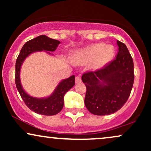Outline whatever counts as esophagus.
<instances>
[{"label": "esophagus", "mask_w": 151, "mask_h": 151, "mask_svg": "<svg viewBox=\"0 0 151 151\" xmlns=\"http://www.w3.org/2000/svg\"><path fill=\"white\" fill-rule=\"evenodd\" d=\"M75 81H76V83H81V77H76Z\"/></svg>", "instance_id": "obj_1"}]
</instances>
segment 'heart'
I'll list each match as a JSON object with an SVG mask.
<instances>
[{
    "mask_svg": "<svg viewBox=\"0 0 151 151\" xmlns=\"http://www.w3.org/2000/svg\"><path fill=\"white\" fill-rule=\"evenodd\" d=\"M114 55L115 50L111 45L94 43L76 52L74 61L78 65H89V70L96 71L111 61Z\"/></svg>",
    "mask_w": 151,
    "mask_h": 151,
    "instance_id": "b5f03b06",
    "label": "heart"
}]
</instances>
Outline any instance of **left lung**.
<instances>
[{"label": "left lung", "mask_w": 151, "mask_h": 151, "mask_svg": "<svg viewBox=\"0 0 151 151\" xmlns=\"http://www.w3.org/2000/svg\"><path fill=\"white\" fill-rule=\"evenodd\" d=\"M116 58L104 67L81 77L86 92L84 104L89 112L104 116L115 113L129 99L134 81L133 61L127 47L117 40Z\"/></svg>", "instance_id": "1"}]
</instances>
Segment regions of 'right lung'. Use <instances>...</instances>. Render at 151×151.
<instances>
[{
  "mask_svg": "<svg viewBox=\"0 0 151 151\" xmlns=\"http://www.w3.org/2000/svg\"><path fill=\"white\" fill-rule=\"evenodd\" d=\"M60 42L52 39L46 35H40L25 42L15 62V84L25 104L32 111L45 116H53L61 111L64 106L65 94L75 84V77L71 76L60 81L54 92L47 98H35L27 94L24 91L20 79V67L25 59L31 53L41 52L42 50L54 52ZM47 53L52 55L50 52Z\"/></svg>",
  "mask_w": 151,
  "mask_h": 151,
  "instance_id": "obj_1",
  "label": "right lung"
}]
</instances>
